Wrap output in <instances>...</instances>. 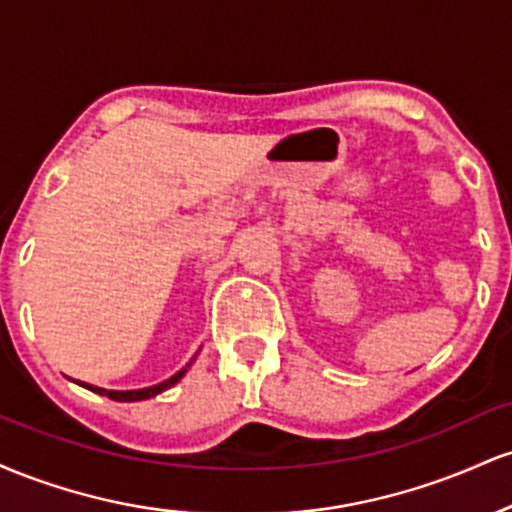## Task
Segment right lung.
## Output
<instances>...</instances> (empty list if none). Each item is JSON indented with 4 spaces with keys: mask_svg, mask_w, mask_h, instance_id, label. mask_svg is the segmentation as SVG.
<instances>
[{
    "mask_svg": "<svg viewBox=\"0 0 512 512\" xmlns=\"http://www.w3.org/2000/svg\"><path fill=\"white\" fill-rule=\"evenodd\" d=\"M187 368H190V363H187V366L182 368V370H178V373H175L173 378L163 380V383H158V385L142 387V390H103V387L88 385V383H79V385L86 387V390H91V392H98V395H105V397L115 399V402H142V399L156 397V395H161L163 390H168V387H173L182 378V375L187 373Z\"/></svg>",
    "mask_w": 512,
    "mask_h": 512,
    "instance_id": "right-lung-1",
    "label": "right lung"
}]
</instances>
